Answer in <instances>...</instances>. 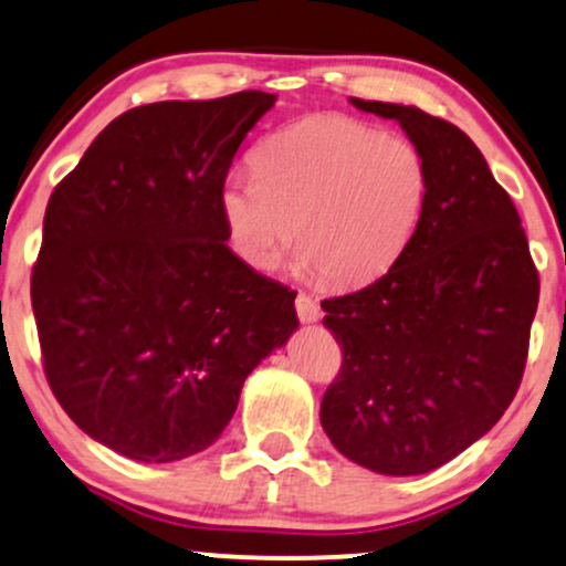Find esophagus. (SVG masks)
I'll return each mask as SVG.
<instances>
[{
	"label": "esophagus",
	"mask_w": 566,
	"mask_h": 566,
	"mask_svg": "<svg viewBox=\"0 0 566 566\" xmlns=\"http://www.w3.org/2000/svg\"><path fill=\"white\" fill-rule=\"evenodd\" d=\"M296 315L302 323H315L321 317V304L315 302L310 294L298 291L296 294Z\"/></svg>",
	"instance_id": "obj_1"
}]
</instances>
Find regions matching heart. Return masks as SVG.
<instances>
[{"label":"heart","mask_w":566,"mask_h":566,"mask_svg":"<svg viewBox=\"0 0 566 566\" xmlns=\"http://www.w3.org/2000/svg\"><path fill=\"white\" fill-rule=\"evenodd\" d=\"M429 198V164L413 139L321 113L259 145L251 175L222 185L235 251L270 270L296 238L307 272L357 285L384 275L413 241Z\"/></svg>","instance_id":"heart-1"}]
</instances>
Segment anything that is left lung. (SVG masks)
<instances>
[{
    "label": "left lung",
    "mask_w": 566,
    "mask_h": 566,
    "mask_svg": "<svg viewBox=\"0 0 566 566\" xmlns=\"http://www.w3.org/2000/svg\"><path fill=\"white\" fill-rule=\"evenodd\" d=\"M395 118L429 164L405 254L355 294L325 298L344 360L321 423L349 461L389 476L440 469L506 413L520 389L541 281L520 211L458 126L413 105L352 97Z\"/></svg>",
    "instance_id": "left-lung-1"
}]
</instances>
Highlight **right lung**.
Segmentation results:
<instances>
[{"label": "right lung", "mask_w": 566, "mask_h": 566, "mask_svg": "<svg viewBox=\"0 0 566 566\" xmlns=\"http://www.w3.org/2000/svg\"><path fill=\"white\" fill-rule=\"evenodd\" d=\"M268 92L122 113L57 182L31 275L44 374L78 429L171 463L222 434L298 328L296 291L228 249L222 185Z\"/></svg>", "instance_id": "add662e5"}]
</instances>
